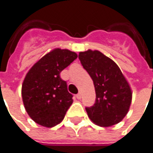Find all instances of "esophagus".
<instances>
[{
    "instance_id": "esophagus-1",
    "label": "esophagus",
    "mask_w": 153,
    "mask_h": 153,
    "mask_svg": "<svg viewBox=\"0 0 153 153\" xmlns=\"http://www.w3.org/2000/svg\"><path fill=\"white\" fill-rule=\"evenodd\" d=\"M76 99H81V97H82V95H81V93H78L76 96Z\"/></svg>"
}]
</instances>
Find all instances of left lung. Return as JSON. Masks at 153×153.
Returning a JSON list of instances; mask_svg holds the SVG:
<instances>
[{"instance_id":"left-lung-1","label":"left lung","mask_w":153,"mask_h":153,"mask_svg":"<svg viewBox=\"0 0 153 153\" xmlns=\"http://www.w3.org/2000/svg\"><path fill=\"white\" fill-rule=\"evenodd\" d=\"M78 58L92 78L96 102L85 109L89 119L101 126L119 123L126 116L132 101V91L119 66L98 51L80 52Z\"/></svg>"}]
</instances>
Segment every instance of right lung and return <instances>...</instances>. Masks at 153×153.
<instances>
[{
	"mask_svg": "<svg viewBox=\"0 0 153 153\" xmlns=\"http://www.w3.org/2000/svg\"><path fill=\"white\" fill-rule=\"evenodd\" d=\"M76 57L73 51L57 48L40 58L27 74L21 89L22 100L36 123L52 127L64 120L73 96L60 72Z\"/></svg>",
	"mask_w": 153,
	"mask_h": 153,
	"instance_id": "right-lung-1",
	"label": "right lung"
}]
</instances>
